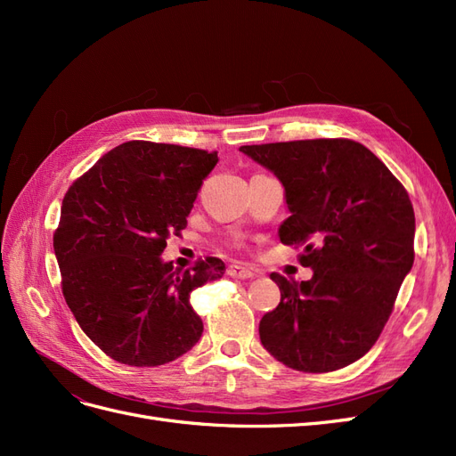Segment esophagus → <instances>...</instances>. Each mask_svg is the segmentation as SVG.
I'll return each mask as SVG.
<instances>
[{
	"instance_id": "esophagus-1",
	"label": "esophagus",
	"mask_w": 456,
	"mask_h": 456,
	"mask_svg": "<svg viewBox=\"0 0 456 456\" xmlns=\"http://www.w3.org/2000/svg\"><path fill=\"white\" fill-rule=\"evenodd\" d=\"M228 275L233 280H251L256 275V272L249 266H241V265H232L228 268Z\"/></svg>"
}]
</instances>
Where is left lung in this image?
Segmentation results:
<instances>
[{
    "label": "left lung",
    "instance_id": "obj_1",
    "mask_svg": "<svg viewBox=\"0 0 456 456\" xmlns=\"http://www.w3.org/2000/svg\"><path fill=\"white\" fill-rule=\"evenodd\" d=\"M285 190L278 236L305 245L308 281L280 273L281 302L260 342L295 370L329 372L363 357L388 322L415 260V211L405 188L363 144L317 139L241 146Z\"/></svg>",
    "mask_w": 456,
    "mask_h": 456
}]
</instances>
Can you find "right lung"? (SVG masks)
Instances as JSON below:
<instances>
[{
    "instance_id": "add662e5",
    "label": "right lung",
    "mask_w": 456,
    "mask_h": 456,
    "mask_svg": "<svg viewBox=\"0 0 456 456\" xmlns=\"http://www.w3.org/2000/svg\"><path fill=\"white\" fill-rule=\"evenodd\" d=\"M216 151L131 141L66 191L53 236L62 293L81 330L112 360L156 367L196 346L194 289L224 275L220 258L175 270L161 253L186 228Z\"/></svg>"
}]
</instances>
